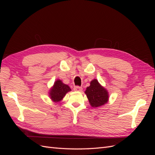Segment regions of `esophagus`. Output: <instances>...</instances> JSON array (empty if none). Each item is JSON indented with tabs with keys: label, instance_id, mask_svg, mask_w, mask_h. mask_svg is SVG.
Listing matches in <instances>:
<instances>
[{
	"label": "esophagus",
	"instance_id": "esophagus-1",
	"mask_svg": "<svg viewBox=\"0 0 155 155\" xmlns=\"http://www.w3.org/2000/svg\"><path fill=\"white\" fill-rule=\"evenodd\" d=\"M82 89H83L82 87H79V86H76V87H74V90L75 91H81Z\"/></svg>",
	"mask_w": 155,
	"mask_h": 155
}]
</instances>
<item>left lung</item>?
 Here are the masks:
<instances>
[{"label":"left lung","mask_w":155,"mask_h":155,"mask_svg":"<svg viewBox=\"0 0 155 155\" xmlns=\"http://www.w3.org/2000/svg\"><path fill=\"white\" fill-rule=\"evenodd\" d=\"M90 84L85 93L92 107H98L107 104L109 100V93L106 89L96 79L91 81Z\"/></svg>","instance_id":"obj_1"}]
</instances>
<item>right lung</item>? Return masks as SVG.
Here are the masks:
<instances>
[{
	"label": "right lung",
	"instance_id": "add662e5",
	"mask_svg": "<svg viewBox=\"0 0 155 155\" xmlns=\"http://www.w3.org/2000/svg\"><path fill=\"white\" fill-rule=\"evenodd\" d=\"M71 91L70 87L64 84L61 80L58 79L54 84V86L50 88L49 95L51 100L55 103H58L63 100L66 94Z\"/></svg>",
	"mask_w": 155,
	"mask_h": 155
}]
</instances>
